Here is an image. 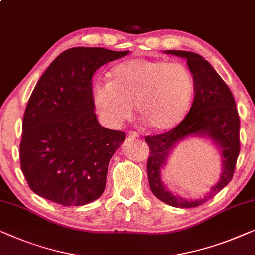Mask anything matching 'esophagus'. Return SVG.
I'll list each match as a JSON object with an SVG mask.
<instances>
[{"mask_svg":"<svg viewBox=\"0 0 255 255\" xmlns=\"http://www.w3.org/2000/svg\"><path fill=\"white\" fill-rule=\"evenodd\" d=\"M128 139H138L139 138V135H138V133H135V132H128Z\"/></svg>","mask_w":255,"mask_h":255,"instance_id":"obj_1","label":"esophagus"}]
</instances>
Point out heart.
<instances>
[{
    "instance_id": "b5f03b06",
    "label": "heart",
    "mask_w": 255,
    "mask_h": 255,
    "mask_svg": "<svg viewBox=\"0 0 255 255\" xmlns=\"http://www.w3.org/2000/svg\"><path fill=\"white\" fill-rule=\"evenodd\" d=\"M193 94V76L186 65L131 58L112 70L109 82L95 85L93 103L114 128L131 116L135 105L140 120L150 130L162 132L184 120Z\"/></svg>"
}]
</instances>
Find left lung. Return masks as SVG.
I'll return each instance as SVG.
<instances>
[{"instance_id": "left-lung-1", "label": "left lung", "mask_w": 255, "mask_h": 255, "mask_svg": "<svg viewBox=\"0 0 255 255\" xmlns=\"http://www.w3.org/2000/svg\"><path fill=\"white\" fill-rule=\"evenodd\" d=\"M164 53L186 60L194 80V99L189 114L175 128L163 134L146 136L150 150L147 175L150 190L157 199L172 207L192 208L215 197L231 180L241 150V123L231 91L209 62L191 51L165 50ZM189 137L210 139L220 152L223 162L219 180L204 197L198 199H187L172 194L161 182L160 171L172 150L179 142Z\"/></svg>"}]
</instances>
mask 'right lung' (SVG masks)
Returning <instances> with one entry per match:
<instances>
[{
    "label": "right lung",
    "instance_id": "obj_1",
    "mask_svg": "<svg viewBox=\"0 0 255 255\" xmlns=\"http://www.w3.org/2000/svg\"><path fill=\"white\" fill-rule=\"evenodd\" d=\"M128 54L71 48L36 83L25 109L19 147L21 171L35 194L62 206H83L103 193L109 161L125 133L98 122L92 77Z\"/></svg>",
    "mask_w": 255,
    "mask_h": 255
}]
</instances>
